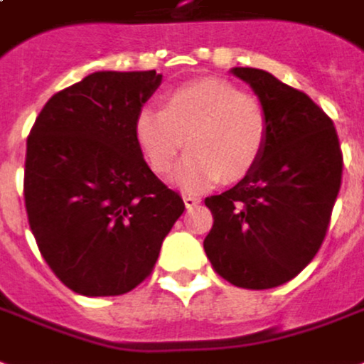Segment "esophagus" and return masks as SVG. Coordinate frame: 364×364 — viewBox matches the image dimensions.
I'll list each match as a JSON object with an SVG mask.
<instances>
[{"label":"esophagus","mask_w":364,"mask_h":364,"mask_svg":"<svg viewBox=\"0 0 364 364\" xmlns=\"http://www.w3.org/2000/svg\"><path fill=\"white\" fill-rule=\"evenodd\" d=\"M198 203H200V200H198L196 196H190V193H186V196H184V205H186V209L196 208Z\"/></svg>","instance_id":"34e87169"}]
</instances>
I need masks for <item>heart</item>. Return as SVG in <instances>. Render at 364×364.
<instances>
[{
    "label": "heart",
    "instance_id": "1",
    "mask_svg": "<svg viewBox=\"0 0 364 364\" xmlns=\"http://www.w3.org/2000/svg\"><path fill=\"white\" fill-rule=\"evenodd\" d=\"M135 141L155 174H168L180 151L188 155L174 172L184 192L215 182L246 178L264 155L269 114L264 100L223 79H198L174 89L164 108L143 106L135 116Z\"/></svg>",
    "mask_w": 364,
    "mask_h": 364
}]
</instances>
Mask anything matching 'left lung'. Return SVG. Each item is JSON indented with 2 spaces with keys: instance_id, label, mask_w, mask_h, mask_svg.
Listing matches in <instances>:
<instances>
[{
  "instance_id": "8db88e82",
  "label": "left lung",
  "mask_w": 364,
  "mask_h": 364,
  "mask_svg": "<svg viewBox=\"0 0 364 364\" xmlns=\"http://www.w3.org/2000/svg\"><path fill=\"white\" fill-rule=\"evenodd\" d=\"M232 73L269 114V137L254 171L205 198L213 227L203 240L211 266L242 289L287 283L320 250L341 188L343 155L333 122L302 91L256 68Z\"/></svg>"
}]
</instances>
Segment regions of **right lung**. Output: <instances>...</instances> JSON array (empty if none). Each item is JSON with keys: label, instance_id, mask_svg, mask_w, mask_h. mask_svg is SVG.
Segmentation results:
<instances>
[{"label": "right lung", "instance_id": "1", "mask_svg": "<svg viewBox=\"0 0 364 364\" xmlns=\"http://www.w3.org/2000/svg\"><path fill=\"white\" fill-rule=\"evenodd\" d=\"M161 81L155 70L91 73L48 100L26 139L28 225L55 277L85 296L147 279L184 213L135 141V116Z\"/></svg>", "mask_w": 364, "mask_h": 364}]
</instances>
